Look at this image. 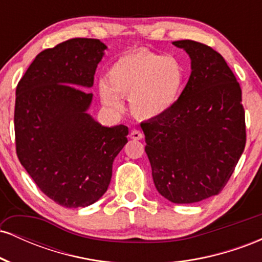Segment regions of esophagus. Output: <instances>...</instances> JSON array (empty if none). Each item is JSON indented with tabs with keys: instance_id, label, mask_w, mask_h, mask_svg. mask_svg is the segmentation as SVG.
Here are the masks:
<instances>
[{
	"instance_id": "34e87169",
	"label": "esophagus",
	"mask_w": 262,
	"mask_h": 262,
	"mask_svg": "<svg viewBox=\"0 0 262 262\" xmlns=\"http://www.w3.org/2000/svg\"><path fill=\"white\" fill-rule=\"evenodd\" d=\"M130 138L134 140H141L144 138V134L140 130H138V129H133L130 132Z\"/></svg>"
}]
</instances>
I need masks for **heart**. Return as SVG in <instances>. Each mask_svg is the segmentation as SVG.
Segmentation results:
<instances>
[{"instance_id": "b5f03b06", "label": "heart", "mask_w": 262, "mask_h": 262, "mask_svg": "<svg viewBox=\"0 0 262 262\" xmlns=\"http://www.w3.org/2000/svg\"><path fill=\"white\" fill-rule=\"evenodd\" d=\"M186 79V66L179 58L139 49L114 60L108 69L107 81H101L98 91L102 103L111 110L121 111V96L129 97L134 116L152 119L172 110Z\"/></svg>"}]
</instances>
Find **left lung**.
Masks as SVG:
<instances>
[{
  "mask_svg": "<svg viewBox=\"0 0 262 262\" xmlns=\"http://www.w3.org/2000/svg\"><path fill=\"white\" fill-rule=\"evenodd\" d=\"M191 58L192 73L172 110L141 123L159 193L172 203L218 194L246 144L242 89L223 56L194 40L172 43Z\"/></svg>",
  "mask_w": 262,
  "mask_h": 262,
  "instance_id": "1",
  "label": "left lung"
}]
</instances>
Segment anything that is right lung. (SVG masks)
Instances as JSON below:
<instances>
[{
  "instance_id": "obj_1",
  "label": "right lung",
  "mask_w": 262,
  "mask_h": 262,
  "mask_svg": "<svg viewBox=\"0 0 262 262\" xmlns=\"http://www.w3.org/2000/svg\"><path fill=\"white\" fill-rule=\"evenodd\" d=\"M106 45L73 38L39 53L18 82L16 152L41 192L66 208L95 203L127 144L128 127H102L86 113Z\"/></svg>"
}]
</instances>
